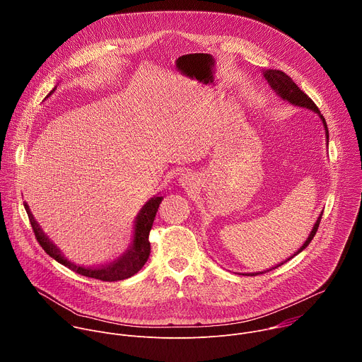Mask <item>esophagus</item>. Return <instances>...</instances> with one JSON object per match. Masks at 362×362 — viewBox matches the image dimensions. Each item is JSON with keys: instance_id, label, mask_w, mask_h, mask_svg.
Segmentation results:
<instances>
[{"instance_id": "obj_1", "label": "esophagus", "mask_w": 362, "mask_h": 362, "mask_svg": "<svg viewBox=\"0 0 362 362\" xmlns=\"http://www.w3.org/2000/svg\"><path fill=\"white\" fill-rule=\"evenodd\" d=\"M183 182H189V179H187V176L183 179Z\"/></svg>"}]
</instances>
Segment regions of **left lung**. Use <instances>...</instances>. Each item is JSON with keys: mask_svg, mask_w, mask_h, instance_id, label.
<instances>
[{"mask_svg": "<svg viewBox=\"0 0 362 362\" xmlns=\"http://www.w3.org/2000/svg\"><path fill=\"white\" fill-rule=\"evenodd\" d=\"M264 76H265L267 81L269 83V86H271V87L276 91V94L281 95L284 100H288L289 103H292V105H295V106L306 107V109H309V110H313V112L318 113L320 117H321V120H322V123H324L325 132H327V140L329 139L327 122H325L324 116L321 115V112L318 110L317 105L293 83V80H292L289 76H286V74H285L284 71H281V70H267V71L264 73ZM322 214H324V212H322ZM322 214L320 215L317 223L314 225V229L311 230V233H309V236H308V239L305 240V243L298 249V252H295V255H298L299 252H302L309 243H311V240L314 239V236H315V233H317V230H318V228H320V223H321V219H322ZM295 255H293V256H295ZM293 256H291V257H293ZM291 257H289V259H291ZM289 259H288V261H289ZM288 261H285V262H288ZM282 264H284V262H282ZM282 264H281V265H282ZM281 265H278V267H281ZM259 274H264V272L246 274V275H252V276H253V275H259Z\"/></svg>", "mask_w": 362, "mask_h": 362, "instance_id": "8db88e82", "label": "left lung"}]
</instances>
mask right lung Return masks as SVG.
<instances>
[{
  "instance_id": "1",
  "label": "right lung",
  "mask_w": 362,
  "mask_h": 362,
  "mask_svg": "<svg viewBox=\"0 0 362 362\" xmlns=\"http://www.w3.org/2000/svg\"><path fill=\"white\" fill-rule=\"evenodd\" d=\"M162 200H163L162 196L151 197L143 206V209L140 211V214L136 218L133 245L126 250V253H123L119 257V259H116V261H113L107 265H101L100 268H83V267H77V265L71 264L70 261H67L66 257L63 256V253L60 252V249H57V246L42 233V230L40 229V226L34 221V218H33V215L28 209V206L27 204H24V206H25V211H27L33 232L35 235V239L47 255H49L59 264L64 265L66 268L71 269L76 274H80V275L87 276V278L105 281V282H115V281H123V279H127V278L133 276L147 262L148 255H150L148 233H150V229L153 226L154 218H156L159 204H160Z\"/></svg>"
}]
</instances>
